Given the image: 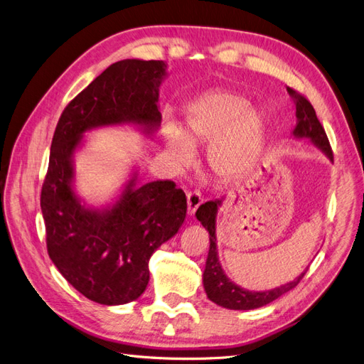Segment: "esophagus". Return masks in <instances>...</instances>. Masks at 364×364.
<instances>
[{
	"label": "esophagus",
	"instance_id": "esophagus-1",
	"mask_svg": "<svg viewBox=\"0 0 364 364\" xmlns=\"http://www.w3.org/2000/svg\"><path fill=\"white\" fill-rule=\"evenodd\" d=\"M186 205H188V214L193 215L197 211V208L202 205L200 193L199 191L188 193V196H186Z\"/></svg>",
	"mask_w": 364,
	"mask_h": 364
}]
</instances>
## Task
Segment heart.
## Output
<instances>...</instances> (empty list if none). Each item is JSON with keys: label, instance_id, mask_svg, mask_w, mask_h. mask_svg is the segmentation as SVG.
Masks as SVG:
<instances>
[{"label": "heart", "instance_id": "1", "mask_svg": "<svg viewBox=\"0 0 364 364\" xmlns=\"http://www.w3.org/2000/svg\"><path fill=\"white\" fill-rule=\"evenodd\" d=\"M245 97L229 91L206 94L185 106V132L173 121L164 124L165 146L181 167L194 159V147L211 142L209 165L222 178H235L257 159L264 144L266 119Z\"/></svg>", "mask_w": 364, "mask_h": 364}]
</instances>
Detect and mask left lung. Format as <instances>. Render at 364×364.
<instances>
[{"label":"left lung","instance_id":"left-lung-1","mask_svg":"<svg viewBox=\"0 0 364 364\" xmlns=\"http://www.w3.org/2000/svg\"><path fill=\"white\" fill-rule=\"evenodd\" d=\"M289 94L294 98L296 103V118L297 123L294 129L291 130V135L296 139H308L314 144L323 155L333 161V151L329 147V142L326 138L325 130L321 124V121L316 117L314 107L311 103L306 100L305 97L293 91L291 87H287ZM225 197L222 199H215L211 202H206L199 206L196 213V217L202 226L209 232V252L203 270V289L206 291V296L209 301L214 304L228 308V310H255V308L267 305L273 301H277L278 297L294 289L299 281L304 278L306 273V269L296 277L293 281L279 285L270 290L264 291H252L247 289H243L241 285H237L234 281L228 278L225 273L222 264L218 261V250H217V213L220 206L223 205Z\"/></svg>","mask_w":364,"mask_h":364}]
</instances>
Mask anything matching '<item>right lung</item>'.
<instances>
[{
	"mask_svg": "<svg viewBox=\"0 0 364 364\" xmlns=\"http://www.w3.org/2000/svg\"><path fill=\"white\" fill-rule=\"evenodd\" d=\"M162 60L124 59L112 63L65 107L54 132L41 209L47 249L73 287L102 305H124L144 293L149 261L173 238L186 215V197L173 181L139 182L134 170L114 199L86 203L75 188V151L86 134L132 126L151 138L161 126Z\"/></svg>",
	"mask_w": 364,
	"mask_h": 364,
	"instance_id": "1",
	"label": "right lung"
}]
</instances>
